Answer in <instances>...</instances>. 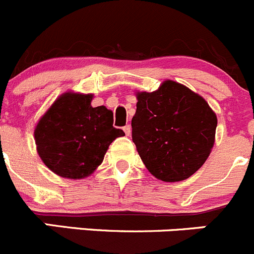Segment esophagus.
I'll return each mask as SVG.
<instances>
[{"label": "esophagus", "mask_w": 254, "mask_h": 254, "mask_svg": "<svg viewBox=\"0 0 254 254\" xmlns=\"http://www.w3.org/2000/svg\"><path fill=\"white\" fill-rule=\"evenodd\" d=\"M123 131H125L126 136H131V132H132V128H131V126L127 125L123 127Z\"/></svg>", "instance_id": "obj_1"}]
</instances>
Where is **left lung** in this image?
<instances>
[{
  "instance_id": "8db88e82",
  "label": "left lung",
  "mask_w": 254,
  "mask_h": 254,
  "mask_svg": "<svg viewBox=\"0 0 254 254\" xmlns=\"http://www.w3.org/2000/svg\"><path fill=\"white\" fill-rule=\"evenodd\" d=\"M136 97L132 141L144 166L165 182L187 180L213 148L216 113L203 97L171 79Z\"/></svg>"
}]
</instances>
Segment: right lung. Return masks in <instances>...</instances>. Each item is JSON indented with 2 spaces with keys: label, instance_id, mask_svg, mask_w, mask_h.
Segmentation results:
<instances>
[{
  "label": "right lung",
  "instance_id": "1",
  "mask_svg": "<svg viewBox=\"0 0 254 254\" xmlns=\"http://www.w3.org/2000/svg\"><path fill=\"white\" fill-rule=\"evenodd\" d=\"M93 95L66 92L41 117L35 141L41 159L53 173L79 180L102 163L110 144L125 136L113 127V112L92 107Z\"/></svg>",
  "mask_w": 254,
  "mask_h": 254
}]
</instances>
